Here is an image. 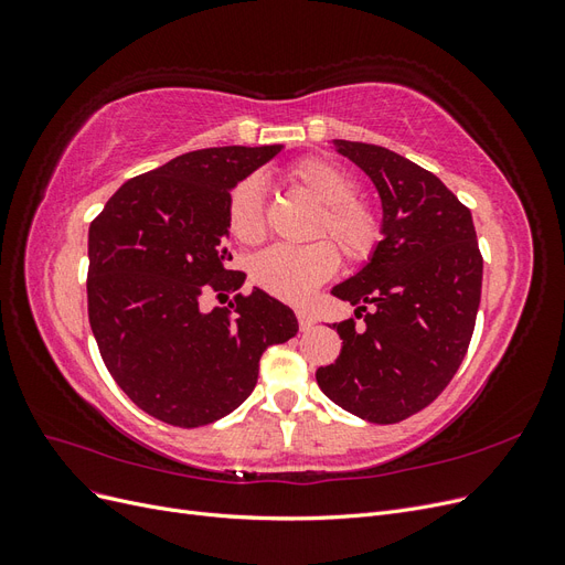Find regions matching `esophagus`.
I'll list each match as a JSON object with an SVG mask.
<instances>
[{
  "label": "esophagus",
  "mask_w": 565,
  "mask_h": 565,
  "mask_svg": "<svg viewBox=\"0 0 565 565\" xmlns=\"http://www.w3.org/2000/svg\"><path fill=\"white\" fill-rule=\"evenodd\" d=\"M297 318H299V328L306 332V330H311L313 324H316V318H313V313L311 311H306V309H299L297 311Z\"/></svg>",
  "instance_id": "esophagus-1"
}]
</instances>
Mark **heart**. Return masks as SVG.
<instances>
[{
    "instance_id": "b5f03b06",
    "label": "heart",
    "mask_w": 565,
    "mask_h": 565,
    "mask_svg": "<svg viewBox=\"0 0 565 565\" xmlns=\"http://www.w3.org/2000/svg\"><path fill=\"white\" fill-rule=\"evenodd\" d=\"M282 179L318 202L311 237L330 235L339 252L351 264H365L382 241V221L370 204L355 198V179L339 164L324 158H303L289 164ZM228 231L235 241L256 245L266 235V212L262 185L254 179L237 183L228 195ZM339 268V254L328 241L306 247H270L256 254L249 266V278L264 292L285 299L303 301L330 280Z\"/></svg>"
}]
</instances>
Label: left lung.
<instances>
[{"label":"left lung","instance_id":"left-lung-1","mask_svg":"<svg viewBox=\"0 0 565 565\" xmlns=\"http://www.w3.org/2000/svg\"><path fill=\"white\" fill-rule=\"evenodd\" d=\"M372 179L382 241L332 295L355 306L334 322L341 353L316 380L347 413L396 424L434 403L465 361L481 303L483 256L471 212L436 174L388 148L334 141Z\"/></svg>","mask_w":565,"mask_h":565}]
</instances>
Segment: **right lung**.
<instances>
[{"label":"right lung","instance_id":"add662e5","mask_svg":"<svg viewBox=\"0 0 565 565\" xmlns=\"http://www.w3.org/2000/svg\"><path fill=\"white\" fill-rule=\"evenodd\" d=\"M280 150L185 152L129 179L92 221V332L117 386L150 417L181 429L226 417L254 391L262 353L299 332L295 311L259 287L228 309H200L207 292L243 287L245 273L226 266L228 195Z\"/></svg>","mask_w":565,"mask_h":565}]
</instances>
